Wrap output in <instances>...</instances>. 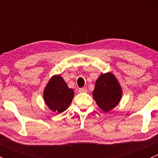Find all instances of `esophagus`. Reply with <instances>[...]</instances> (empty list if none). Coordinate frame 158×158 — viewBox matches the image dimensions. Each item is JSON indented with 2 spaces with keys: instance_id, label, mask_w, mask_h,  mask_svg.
<instances>
[{
  "instance_id": "1",
  "label": "esophagus",
  "mask_w": 158,
  "mask_h": 158,
  "mask_svg": "<svg viewBox=\"0 0 158 158\" xmlns=\"http://www.w3.org/2000/svg\"><path fill=\"white\" fill-rule=\"evenodd\" d=\"M79 92H81V93H82V92H87V89L86 88H81L79 89Z\"/></svg>"
}]
</instances>
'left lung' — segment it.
<instances>
[{
    "instance_id": "1",
    "label": "left lung",
    "mask_w": 158,
    "mask_h": 158,
    "mask_svg": "<svg viewBox=\"0 0 158 158\" xmlns=\"http://www.w3.org/2000/svg\"><path fill=\"white\" fill-rule=\"evenodd\" d=\"M92 95L98 107L108 112L120 102L122 89L115 76L109 72L98 76Z\"/></svg>"
}]
</instances>
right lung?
<instances>
[{
  "label": "right lung",
  "instance_id": "add662e5",
  "mask_svg": "<svg viewBox=\"0 0 158 158\" xmlns=\"http://www.w3.org/2000/svg\"><path fill=\"white\" fill-rule=\"evenodd\" d=\"M74 97V91L68 87L60 75L52 76L44 91L46 105L53 112L61 113L68 109Z\"/></svg>",
  "mask_w": 158,
  "mask_h": 158
}]
</instances>
